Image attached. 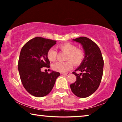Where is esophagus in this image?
<instances>
[{"instance_id":"1","label":"esophagus","mask_w":122,"mask_h":122,"mask_svg":"<svg viewBox=\"0 0 122 122\" xmlns=\"http://www.w3.org/2000/svg\"><path fill=\"white\" fill-rule=\"evenodd\" d=\"M63 75H64V76H68V75L70 74L69 73H63Z\"/></svg>"}]
</instances>
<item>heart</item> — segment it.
Masks as SVG:
<instances>
[{
	"label": "heart",
	"instance_id": "b5f03b06",
	"mask_svg": "<svg viewBox=\"0 0 122 122\" xmlns=\"http://www.w3.org/2000/svg\"><path fill=\"white\" fill-rule=\"evenodd\" d=\"M59 48L63 52L66 53L65 62H56L52 65V69L58 72L64 73L70 70L72 67V64L74 66H79L82 62L85 57L84 51L76 48V46L71 43H66L59 46ZM57 52L56 50L51 48L47 52V58L49 61H54L56 59Z\"/></svg>",
	"mask_w": 122,
	"mask_h": 122
}]
</instances>
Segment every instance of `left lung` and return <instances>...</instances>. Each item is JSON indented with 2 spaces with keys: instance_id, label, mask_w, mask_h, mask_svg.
Masks as SVG:
<instances>
[{
  "instance_id": "1",
  "label": "left lung",
  "mask_w": 122,
  "mask_h": 122,
  "mask_svg": "<svg viewBox=\"0 0 122 122\" xmlns=\"http://www.w3.org/2000/svg\"><path fill=\"white\" fill-rule=\"evenodd\" d=\"M80 43L84 49L85 57L75 71H79V75L74 71L76 80L71 84L72 92L79 98L88 97L99 87L103 72L104 61L98 46L89 38L81 36L73 39Z\"/></svg>"
}]
</instances>
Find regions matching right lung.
Returning <instances> with one entry per match:
<instances>
[{
  "instance_id": "obj_1",
  "label": "right lung",
  "mask_w": 122,
  "mask_h": 122,
  "mask_svg": "<svg viewBox=\"0 0 122 122\" xmlns=\"http://www.w3.org/2000/svg\"><path fill=\"white\" fill-rule=\"evenodd\" d=\"M56 41L41 37H36L28 41L20 53L18 71L21 83L29 94L36 97H43L49 94L54 86L60 73L41 71L43 67L49 68L47 58L48 50Z\"/></svg>"
}]
</instances>
